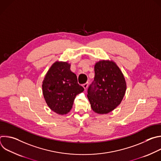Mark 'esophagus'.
Instances as JSON below:
<instances>
[{
  "label": "esophagus",
  "mask_w": 161,
  "mask_h": 161,
  "mask_svg": "<svg viewBox=\"0 0 161 161\" xmlns=\"http://www.w3.org/2000/svg\"><path fill=\"white\" fill-rule=\"evenodd\" d=\"M88 86V83H85V84L83 85V87L84 88L85 90H86V89L87 88Z\"/></svg>",
  "instance_id": "obj_1"
}]
</instances>
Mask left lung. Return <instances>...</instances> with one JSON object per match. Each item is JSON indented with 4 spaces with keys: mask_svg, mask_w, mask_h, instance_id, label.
I'll use <instances>...</instances> for the list:
<instances>
[{
    "mask_svg": "<svg viewBox=\"0 0 161 161\" xmlns=\"http://www.w3.org/2000/svg\"><path fill=\"white\" fill-rule=\"evenodd\" d=\"M94 71V80L88 87L87 97L95 113L107 114L121 103L127 88L125 80L113 60L97 62Z\"/></svg>",
    "mask_w": 161,
    "mask_h": 161,
    "instance_id": "left-lung-1",
    "label": "left lung"
}]
</instances>
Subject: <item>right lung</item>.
I'll use <instances>...</instances> for the list:
<instances>
[{
  "instance_id": "obj_1",
  "label": "right lung",
  "mask_w": 161,
  "mask_h": 161,
  "mask_svg": "<svg viewBox=\"0 0 161 161\" xmlns=\"http://www.w3.org/2000/svg\"><path fill=\"white\" fill-rule=\"evenodd\" d=\"M70 67L71 64L67 62L56 61L46 74L42 84L46 103L58 114L69 112L76 95L84 90Z\"/></svg>"
}]
</instances>
